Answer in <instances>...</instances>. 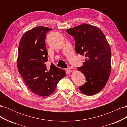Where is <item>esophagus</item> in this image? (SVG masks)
<instances>
[{
	"label": "esophagus",
	"mask_w": 127,
	"mask_h": 127,
	"mask_svg": "<svg viewBox=\"0 0 127 127\" xmlns=\"http://www.w3.org/2000/svg\"><path fill=\"white\" fill-rule=\"evenodd\" d=\"M67 70V71H69V72H72V71H74L75 70L74 68H73V67H69V68H68Z\"/></svg>",
	"instance_id": "34e87169"
}]
</instances>
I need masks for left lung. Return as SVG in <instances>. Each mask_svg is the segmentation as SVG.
<instances>
[{
	"instance_id": "8db88e82",
	"label": "left lung",
	"mask_w": 127,
	"mask_h": 127,
	"mask_svg": "<svg viewBox=\"0 0 127 127\" xmlns=\"http://www.w3.org/2000/svg\"><path fill=\"white\" fill-rule=\"evenodd\" d=\"M66 31L74 38L76 52L86 57L83 66L77 68L85 75L86 81L79 90L86 95H93L104 87L110 76V45L96 26L83 24Z\"/></svg>"
}]
</instances>
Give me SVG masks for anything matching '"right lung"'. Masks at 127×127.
Instances as JSON below:
<instances>
[{"mask_svg": "<svg viewBox=\"0 0 127 127\" xmlns=\"http://www.w3.org/2000/svg\"><path fill=\"white\" fill-rule=\"evenodd\" d=\"M52 30L39 26L26 32L18 47L17 61L18 71L26 85L34 93L48 96L55 92L57 85L66 76L65 71L51 64L48 67L46 34Z\"/></svg>", "mask_w": 127, "mask_h": 127, "instance_id": "add662e5", "label": "right lung"}]
</instances>
